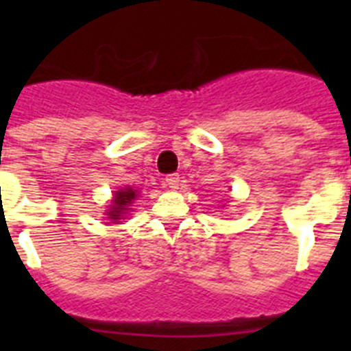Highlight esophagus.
<instances>
[{
  "label": "esophagus",
  "mask_w": 351,
  "mask_h": 351,
  "mask_svg": "<svg viewBox=\"0 0 351 351\" xmlns=\"http://www.w3.org/2000/svg\"><path fill=\"white\" fill-rule=\"evenodd\" d=\"M165 182L170 190H179V188H181V178H179L178 173H170V176H167Z\"/></svg>",
  "instance_id": "1"
}]
</instances>
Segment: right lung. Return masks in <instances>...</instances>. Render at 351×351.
I'll list each match as a JSON object with an SVG mask.
<instances>
[{
    "label": "right lung",
    "mask_w": 351,
    "mask_h": 351,
    "mask_svg": "<svg viewBox=\"0 0 351 351\" xmlns=\"http://www.w3.org/2000/svg\"><path fill=\"white\" fill-rule=\"evenodd\" d=\"M135 198H137V190H133V188H125V190L116 191V197L112 198V206L108 207V218L114 219V221L121 219V216L126 214V210L130 209Z\"/></svg>",
    "instance_id": "obj_1"
}]
</instances>
